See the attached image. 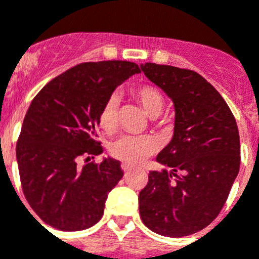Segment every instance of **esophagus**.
Wrapping results in <instances>:
<instances>
[{
    "label": "esophagus",
    "instance_id": "34e87169",
    "mask_svg": "<svg viewBox=\"0 0 259 259\" xmlns=\"http://www.w3.org/2000/svg\"><path fill=\"white\" fill-rule=\"evenodd\" d=\"M121 169L124 170V172H130V170L134 169V166L130 165V164H127V163H123L121 164Z\"/></svg>",
    "mask_w": 259,
    "mask_h": 259
}]
</instances>
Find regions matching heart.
Wrapping results in <instances>:
<instances>
[{
  "mask_svg": "<svg viewBox=\"0 0 259 259\" xmlns=\"http://www.w3.org/2000/svg\"><path fill=\"white\" fill-rule=\"evenodd\" d=\"M135 98L151 119L160 116L164 110L165 102L159 90L152 86H142L134 90ZM120 98L112 94L106 99L99 112V124L107 132H114L117 128ZM157 143L151 136H132L125 135L115 140L110 147L111 155L115 159L127 164H140L148 156L155 153Z\"/></svg>",
  "mask_w": 259,
  "mask_h": 259,
  "instance_id": "heart-1",
  "label": "heart"
}]
</instances>
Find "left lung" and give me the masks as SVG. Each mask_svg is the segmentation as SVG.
<instances>
[{
    "mask_svg": "<svg viewBox=\"0 0 259 259\" xmlns=\"http://www.w3.org/2000/svg\"><path fill=\"white\" fill-rule=\"evenodd\" d=\"M144 75L173 102L175 127L139 193L144 225L165 237L200 232L219 215L240 170L236 119L220 93L200 74L156 63Z\"/></svg>",
    "mask_w": 259,
    "mask_h": 259,
    "instance_id": "1",
    "label": "left lung"
}]
</instances>
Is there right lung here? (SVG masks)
Returning a JSON list of instances; mask_svg holds the SVG:
<instances>
[{
	"label": "right lung",
	"instance_id": "obj_1",
	"mask_svg": "<svg viewBox=\"0 0 259 259\" xmlns=\"http://www.w3.org/2000/svg\"><path fill=\"white\" fill-rule=\"evenodd\" d=\"M139 72L134 62H86L50 80L33 99L16 153L25 197L45 224L76 232L102 219L107 196L124 173L111 157L83 166L79 160L102 153L95 140L102 106Z\"/></svg>",
	"mask_w": 259,
	"mask_h": 259
}]
</instances>
